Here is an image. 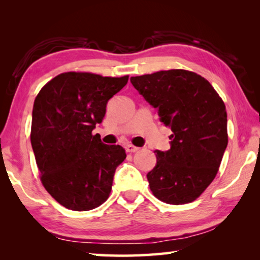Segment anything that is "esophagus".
<instances>
[{"label":"esophagus","mask_w":260,"mask_h":260,"mask_svg":"<svg viewBox=\"0 0 260 260\" xmlns=\"http://www.w3.org/2000/svg\"><path fill=\"white\" fill-rule=\"evenodd\" d=\"M125 148H126V151L127 152H136V151H139V149H140L138 147L133 146V144H127Z\"/></svg>","instance_id":"34e87169"}]
</instances>
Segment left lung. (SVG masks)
<instances>
[{"label":"left lung","instance_id":"1","mask_svg":"<svg viewBox=\"0 0 260 260\" xmlns=\"http://www.w3.org/2000/svg\"><path fill=\"white\" fill-rule=\"evenodd\" d=\"M131 82L173 132L171 148L156 150V166L147 174L151 191L167 204L190 203L213 181L227 148L225 104L206 79L186 70L132 77Z\"/></svg>","mask_w":260,"mask_h":260}]
</instances>
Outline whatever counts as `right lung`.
I'll list each match as a JSON object with an SVG mask.
<instances>
[{"label": "right lung", "mask_w": 260, "mask_h": 260, "mask_svg": "<svg viewBox=\"0 0 260 260\" xmlns=\"http://www.w3.org/2000/svg\"><path fill=\"white\" fill-rule=\"evenodd\" d=\"M127 81L128 76L61 73L34 101L30 143L41 181L67 209L93 210L108 200L126 152L91 132L102 122L108 101Z\"/></svg>", "instance_id": "right-lung-1"}]
</instances>
